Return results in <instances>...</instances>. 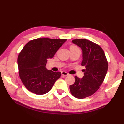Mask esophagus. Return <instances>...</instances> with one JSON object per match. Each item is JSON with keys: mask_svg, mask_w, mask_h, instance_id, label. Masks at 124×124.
Returning <instances> with one entry per match:
<instances>
[{"mask_svg": "<svg viewBox=\"0 0 124 124\" xmlns=\"http://www.w3.org/2000/svg\"><path fill=\"white\" fill-rule=\"evenodd\" d=\"M61 74L62 75H63V76H67V75H69L68 73L66 72H62Z\"/></svg>", "mask_w": 124, "mask_h": 124, "instance_id": "34e87169", "label": "esophagus"}]
</instances>
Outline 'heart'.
Returning <instances> with one entry per match:
<instances>
[{"label": "heart", "mask_w": 124, "mask_h": 124, "mask_svg": "<svg viewBox=\"0 0 124 124\" xmlns=\"http://www.w3.org/2000/svg\"><path fill=\"white\" fill-rule=\"evenodd\" d=\"M70 48H73V49H79L78 47L75 46H73H73H71Z\"/></svg>", "instance_id": "obj_1"}]
</instances>
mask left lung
<instances>
[{
    "mask_svg": "<svg viewBox=\"0 0 124 124\" xmlns=\"http://www.w3.org/2000/svg\"><path fill=\"white\" fill-rule=\"evenodd\" d=\"M72 42L83 51L81 65L84 75L81 79L75 76V83L70 86L72 95L84 98L97 91L104 81L108 70V61L103 50L99 45L87 39H74Z\"/></svg>",
    "mask_w": 124,
    "mask_h": 124,
    "instance_id": "left-lung-1",
    "label": "left lung"
}]
</instances>
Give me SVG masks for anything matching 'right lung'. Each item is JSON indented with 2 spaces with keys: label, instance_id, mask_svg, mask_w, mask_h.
I'll use <instances>...</instances> for the list:
<instances>
[{
  "label": "right lung",
  "instance_id": "right-lung-1",
  "mask_svg": "<svg viewBox=\"0 0 124 124\" xmlns=\"http://www.w3.org/2000/svg\"><path fill=\"white\" fill-rule=\"evenodd\" d=\"M67 39L39 38L29 41L18 56V73L29 91L41 95L50 91L61 73L48 70V58H52Z\"/></svg>",
  "mask_w": 124,
  "mask_h": 124
}]
</instances>
